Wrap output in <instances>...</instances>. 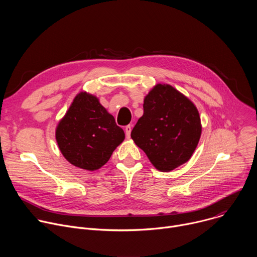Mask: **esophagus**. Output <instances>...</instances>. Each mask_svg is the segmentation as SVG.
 <instances>
[{
	"label": "esophagus",
	"mask_w": 257,
	"mask_h": 257,
	"mask_svg": "<svg viewBox=\"0 0 257 257\" xmlns=\"http://www.w3.org/2000/svg\"><path fill=\"white\" fill-rule=\"evenodd\" d=\"M131 130H132V126L128 125L125 127V133H126V137L130 138V134H131Z\"/></svg>",
	"instance_id": "34e87169"
}]
</instances>
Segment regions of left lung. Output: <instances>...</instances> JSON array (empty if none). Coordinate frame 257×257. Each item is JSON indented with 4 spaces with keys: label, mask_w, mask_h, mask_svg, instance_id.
<instances>
[{
    "label": "left lung",
    "mask_w": 257,
    "mask_h": 257,
    "mask_svg": "<svg viewBox=\"0 0 257 257\" xmlns=\"http://www.w3.org/2000/svg\"><path fill=\"white\" fill-rule=\"evenodd\" d=\"M201 130L196 105L172 85L158 83L144 97L131 138L157 170L170 172L190 160Z\"/></svg>",
    "instance_id": "left-lung-1"
}]
</instances>
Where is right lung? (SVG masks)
I'll list each match as a JSON object with an SVG mask.
<instances>
[{
	"label": "right lung",
	"instance_id": "right-lung-1",
	"mask_svg": "<svg viewBox=\"0 0 257 257\" xmlns=\"http://www.w3.org/2000/svg\"><path fill=\"white\" fill-rule=\"evenodd\" d=\"M124 139L125 133L115 118L86 91L74 97L56 127V140L64 158L87 171L105 165Z\"/></svg>",
	"mask_w": 257,
	"mask_h": 257
}]
</instances>
